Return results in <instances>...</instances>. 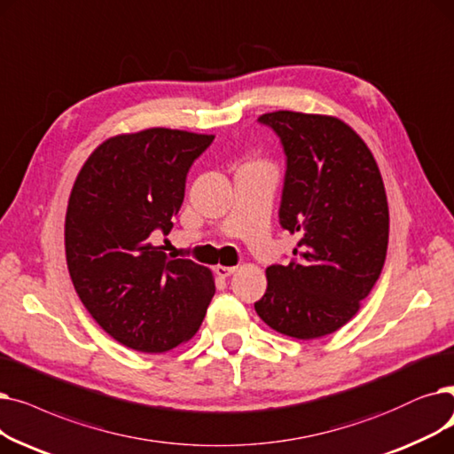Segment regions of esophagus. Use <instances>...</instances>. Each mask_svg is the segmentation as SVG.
<instances>
[{"label": "esophagus", "instance_id": "esophagus-1", "mask_svg": "<svg viewBox=\"0 0 454 454\" xmlns=\"http://www.w3.org/2000/svg\"><path fill=\"white\" fill-rule=\"evenodd\" d=\"M234 271H236V268H234V266H222V264H220V266H215V273H218V275H220V277H223V278H225V277H229V275H232Z\"/></svg>", "mask_w": 454, "mask_h": 454}]
</instances>
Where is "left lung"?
<instances>
[{
	"mask_svg": "<svg viewBox=\"0 0 454 454\" xmlns=\"http://www.w3.org/2000/svg\"><path fill=\"white\" fill-rule=\"evenodd\" d=\"M258 120L285 145L278 218L299 242L295 261L266 270L268 288L254 310L285 336H327L360 310L386 261L390 214L380 169L336 116L275 111Z\"/></svg>",
	"mask_w": 454,
	"mask_h": 454,
	"instance_id": "8db88e82",
	"label": "left lung"
}]
</instances>
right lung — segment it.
<instances>
[{
	"label": "right lung",
	"instance_id": "obj_1",
	"mask_svg": "<svg viewBox=\"0 0 454 454\" xmlns=\"http://www.w3.org/2000/svg\"><path fill=\"white\" fill-rule=\"evenodd\" d=\"M214 135L149 127L99 144L74 183L64 246L74 288L98 325L129 349L164 353L201 327L208 268L153 246L184 200L186 174Z\"/></svg>",
	"mask_w": 454,
	"mask_h": 454
}]
</instances>
